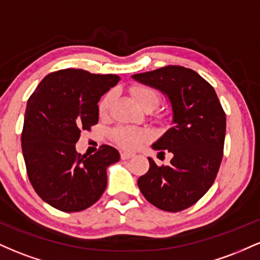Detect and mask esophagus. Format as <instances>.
<instances>
[{
	"label": "esophagus",
	"mask_w": 260,
	"mask_h": 260,
	"mask_svg": "<svg viewBox=\"0 0 260 260\" xmlns=\"http://www.w3.org/2000/svg\"><path fill=\"white\" fill-rule=\"evenodd\" d=\"M134 154L133 153H129V151H122L121 153V159L122 160H128L131 159V157H133Z\"/></svg>",
	"instance_id": "1"
}]
</instances>
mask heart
Wrapping results in <instances>:
<instances>
[{
    "instance_id": "obj_1",
    "label": "heart",
    "mask_w": 260,
    "mask_h": 260,
    "mask_svg": "<svg viewBox=\"0 0 260 260\" xmlns=\"http://www.w3.org/2000/svg\"><path fill=\"white\" fill-rule=\"evenodd\" d=\"M132 96L136 100V103L142 107L151 106L153 109L157 106L160 101V95L155 89L145 85H136L131 89ZM113 100L112 92H107L104 95L103 99L99 103V113L101 116H106L111 107ZM113 139L116 140L118 145H121L124 149H137L143 144L145 139L148 138V132L140 128L132 127H118L112 132Z\"/></svg>"
}]
</instances>
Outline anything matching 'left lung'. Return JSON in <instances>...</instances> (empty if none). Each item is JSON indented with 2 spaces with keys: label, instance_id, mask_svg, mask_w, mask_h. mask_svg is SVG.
<instances>
[{
  "label": "left lung",
  "instance_id": "8db88e82",
  "mask_svg": "<svg viewBox=\"0 0 260 260\" xmlns=\"http://www.w3.org/2000/svg\"><path fill=\"white\" fill-rule=\"evenodd\" d=\"M132 78L165 94L172 107V127L151 148L160 153L168 150L174 157L169 166H157L148 157L150 168L138 178V187L161 210H184L215 181L222 160L226 115L213 86L189 68L166 66Z\"/></svg>",
  "mask_w": 260,
  "mask_h": 260
}]
</instances>
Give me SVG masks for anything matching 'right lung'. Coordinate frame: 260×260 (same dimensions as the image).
I'll list each match as a JSON object with an SVG mask.
<instances>
[{"label": "right lung", "instance_id": "obj_1", "mask_svg": "<svg viewBox=\"0 0 260 260\" xmlns=\"http://www.w3.org/2000/svg\"><path fill=\"white\" fill-rule=\"evenodd\" d=\"M120 82L116 74L61 70L47 74L26 104L22 150L26 174L39 197L51 207L76 213L100 199L106 169L120 153L101 145L94 155L76 150L80 132L99 121L100 98Z\"/></svg>", "mask_w": 260, "mask_h": 260}]
</instances>
